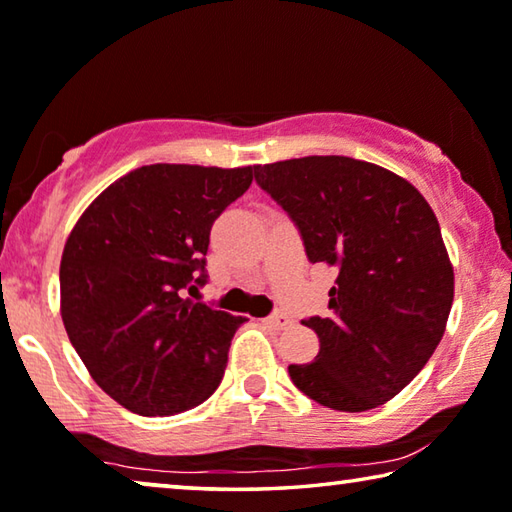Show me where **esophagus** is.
<instances>
[{
  "instance_id": "1",
  "label": "esophagus",
  "mask_w": 512,
  "mask_h": 512,
  "mask_svg": "<svg viewBox=\"0 0 512 512\" xmlns=\"http://www.w3.org/2000/svg\"><path fill=\"white\" fill-rule=\"evenodd\" d=\"M265 324L270 326V329L283 331V329H286V326H290V317H288V315H283V313H274V315L267 317Z\"/></svg>"
}]
</instances>
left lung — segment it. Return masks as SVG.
Instances as JSON below:
<instances>
[{
	"mask_svg": "<svg viewBox=\"0 0 512 512\" xmlns=\"http://www.w3.org/2000/svg\"><path fill=\"white\" fill-rule=\"evenodd\" d=\"M256 183L297 226L311 263L335 267L313 363L290 379L317 404L363 413L390 401L429 363L454 301V267L431 206L379 165L306 156L256 165Z\"/></svg>",
	"mask_w": 512,
	"mask_h": 512,
	"instance_id": "8db88e82",
	"label": "left lung"
}]
</instances>
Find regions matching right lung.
I'll list each match as a JSON object with an SVG mask.
<instances>
[{
    "label": "right lung",
    "instance_id": "right-lung-1",
    "mask_svg": "<svg viewBox=\"0 0 512 512\" xmlns=\"http://www.w3.org/2000/svg\"><path fill=\"white\" fill-rule=\"evenodd\" d=\"M254 167L145 165L99 195L65 242L61 315L72 347L108 397L142 417L206 401L245 322L195 301L211 226Z\"/></svg>",
    "mask_w": 512,
    "mask_h": 512
}]
</instances>
